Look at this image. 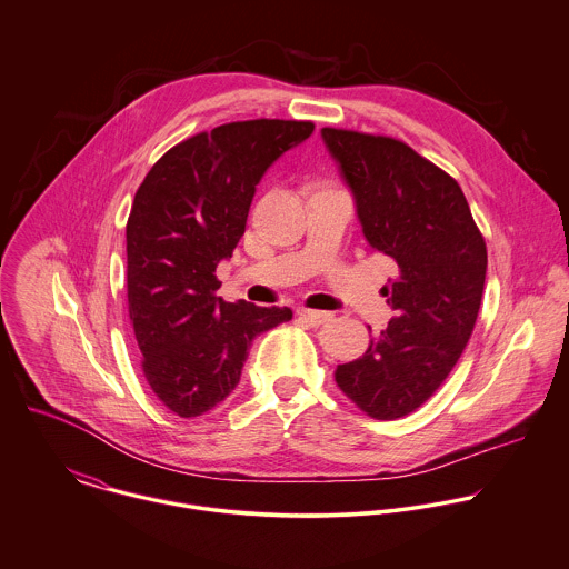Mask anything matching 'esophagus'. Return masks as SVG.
<instances>
[{"instance_id": "34e87169", "label": "esophagus", "mask_w": 569, "mask_h": 569, "mask_svg": "<svg viewBox=\"0 0 569 569\" xmlns=\"http://www.w3.org/2000/svg\"><path fill=\"white\" fill-rule=\"evenodd\" d=\"M296 316L305 322H309L311 327H318V325H325L327 320H331V313L327 311H316V309H307V307H296Z\"/></svg>"}]
</instances>
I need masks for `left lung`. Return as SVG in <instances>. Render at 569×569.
Segmentation results:
<instances>
[{
    "instance_id": "1",
    "label": "left lung",
    "mask_w": 569,
    "mask_h": 569,
    "mask_svg": "<svg viewBox=\"0 0 569 569\" xmlns=\"http://www.w3.org/2000/svg\"><path fill=\"white\" fill-rule=\"evenodd\" d=\"M353 190L367 240L397 262L386 302L395 311L336 383L369 417L419 408L466 349L486 282L488 251L459 183L399 139L322 128Z\"/></svg>"
}]
</instances>
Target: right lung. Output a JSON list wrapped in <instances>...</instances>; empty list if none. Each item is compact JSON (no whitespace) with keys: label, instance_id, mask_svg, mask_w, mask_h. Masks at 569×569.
<instances>
[{"label":"right lung","instance_id":"1","mask_svg":"<svg viewBox=\"0 0 569 569\" xmlns=\"http://www.w3.org/2000/svg\"><path fill=\"white\" fill-rule=\"evenodd\" d=\"M313 128L251 119L198 132L168 150L134 193L126 224L128 313L143 376L179 417L220 403L253 338L291 320L287 307L218 298L216 264L242 238L267 168Z\"/></svg>","mask_w":569,"mask_h":569}]
</instances>
